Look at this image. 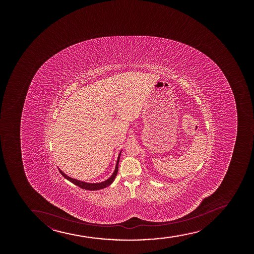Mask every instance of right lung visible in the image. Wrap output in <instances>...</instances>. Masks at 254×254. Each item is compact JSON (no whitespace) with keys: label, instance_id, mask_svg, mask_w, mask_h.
I'll use <instances>...</instances> for the list:
<instances>
[{"label":"right lung","instance_id":"right-lung-1","mask_svg":"<svg viewBox=\"0 0 254 254\" xmlns=\"http://www.w3.org/2000/svg\"><path fill=\"white\" fill-rule=\"evenodd\" d=\"M122 152V151H121ZM121 152L119 154L118 157V160H117L116 166H115V169H114V172L113 173V175L105 181H102V182H99V183H87V182H84V181H78L76 179L71 178L69 176H67V175H65L64 173L62 171L61 169H59V171L61 173L62 175L64 177L65 179H67V181H69L70 182H72L73 184L78 186L80 187L82 189L88 190H96L103 189L108 187V186L114 182V179L116 177L118 171H119V162H120V155H121Z\"/></svg>","mask_w":254,"mask_h":254}]
</instances>
